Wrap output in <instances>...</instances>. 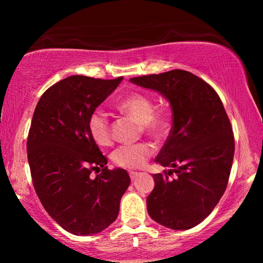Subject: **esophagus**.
<instances>
[{
    "label": "esophagus",
    "mask_w": 263,
    "mask_h": 263,
    "mask_svg": "<svg viewBox=\"0 0 263 263\" xmlns=\"http://www.w3.org/2000/svg\"><path fill=\"white\" fill-rule=\"evenodd\" d=\"M128 175H130V179L132 180V181H135L138 176L140 175V173H138V172H130L128 173Z\"/></svg>",
    "instance_id": "1"
}]
</instances>
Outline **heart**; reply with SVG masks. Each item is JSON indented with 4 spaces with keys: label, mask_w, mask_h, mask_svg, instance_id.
I'll list each match as a JSON object with an SVG mask.
<instances>
[{
    "label": "heart",
    "mask_w": 263,
    "mask_h": 263,
    "mask_svg": "<svg viewBox=\"0 0 263 263\" xmlns=\"http://www.w3.org/2000/svg\"><path fill=\"white\" fill-rule=\"evenodd\" d=\"M119 112L131 116L141 123V128L146 135L154 139H162L169 131L171 116L163 106L155 108L152 96L144 92H131L123 97L116 104ZM88 132L91 139L99 146H108L112 140L110 121L104 112L94 111L87 122ZM154 153V147L148 142L135 145H122L116 148L111 159L117 167L136 169L141 168Z\"/></svg>",
    "instance_id": "heart-1"
}]
</instances>
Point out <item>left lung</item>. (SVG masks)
<instances>
[{"mask_svg": "<svg viewBox=\"0 0 263 263\" xmlns=\"http://www.w3.org/2000/svg\"><path fill=\"white\" fill-rule=\"evenodd\" d=\"M159 91L173 109V125L155 161L173 169L154 174L147 211L172 230H188L210 215L224 195L234 157L229 116L215 89L182 69L132 78Z\"/></svg>", "mask_w": 263, "mask_h": 263, "instance_id": "left-lung-1", "label": "left lung"}]
</instances>
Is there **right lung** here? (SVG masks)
<instances>
[{
	"mask_svg": "<svg viewBox=\"0 0 263 263\" xmlns=\"http://www.w3.org/2000/svg\"><path fill=\"white\" fill-rule=\"evenodd\" d=\"M122 80L72 75L48 88L34 109L26 149L35 194L48 215L75 235L112 224L131 182L125 169L108 168L87 127L89 116ZM94 170L101 173L92 179Z\"/></svg>",
	"mask_w": 263,
	"mask_h": 263,
	"instance_id": "obj_1",
	"label": "right lung"
}]
</instances>
